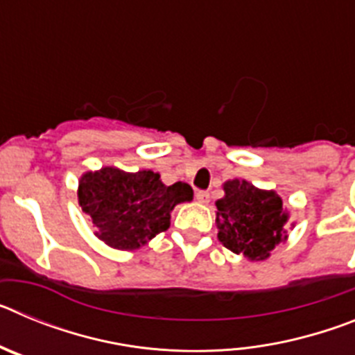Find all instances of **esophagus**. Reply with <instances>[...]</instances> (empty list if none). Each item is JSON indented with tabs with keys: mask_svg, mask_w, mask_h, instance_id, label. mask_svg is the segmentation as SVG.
<instances>
[{
	"mask_svg": "<svg viewBox=\"0 0 355 355\" xmlns=\"http://www.w3.org/2000/svg\"><path fill=\"white\" fill-rule=\"evenodd\" d=\"M196 199L199 200V202H202V205H205V202H208V200H209V193L205 192V190H199V192L196 193Z\"/></svg>",
	"mask_w": 355,
	"mask_h": 355,
	"instance_id": "esophagus-1",
	"label": "esophagus"
}]
</instances>
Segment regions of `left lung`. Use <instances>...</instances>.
I'll return each instance as SVG.
<instances>
[{"label": "left lung", "instance_id": "1", "mask_svg": "<svg viewBox=\"0 0 355 355\" xmlns=\"http://www.w3.org/2000/svg\"><path fill=\"white\" fill-rule=\"evenodd\" d=\"M215 206L220 243L249 261L268 259L275 245L288 240L284 225L290 211L275 190H261L245 180H229L224 183V197Z\"/></svg>", "mask_w": 355, "mask_h": 355}]
</instances>
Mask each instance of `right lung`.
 I'll use <instances>...</instances> for the list:
<instances>
[{
	"instance_id": "add662e5",
	"label": "right lung",
	"mask_w": 355,
	"mask_h": 355,
	"mask_svg": "<svg viewBox=\"0 0 355 355\" xmlns=\"http://www.w3.org/2000/svg\"><path fill=\"white\" fill-rule=\"evenodd\" d=\"M190 184H163L158 172H126L103 167L85 172L78 183V202L92 218L96 236L108 247L135 250L171 227V213L190 202Z\"/></svg>"
}]
</instances>
